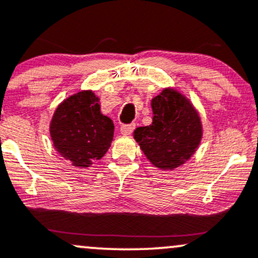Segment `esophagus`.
<instances>
[{
    "instance_id": "34e87169",
    "label": "esophagus",
    "mask_w": 258,
    "mask_h": 258,
    "mask_svg": "<svg viewBox=\"0 0 258 258\" xmlns=\"http://www.w3.org/2000/svg\"><path fill=\"white\" fill-rule=\"evenodd\" d=\"M135 130V123H128V124H122L120 128L121 135L127 136V135H131L132 131Z\"/></svg>"
}]
</instances>
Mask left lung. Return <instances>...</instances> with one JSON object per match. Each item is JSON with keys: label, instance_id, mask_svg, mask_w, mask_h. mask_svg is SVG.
<instances>
[{"label": "left lung", "instance_id": "8db88e82", "mask_svg": "<svg viewBox=\"0 0 258 258\" xmlns=\"http://www.w3.org/2000/svg\"><path fill=\"white\" fill-rule=\"evenodd\" d=\"M153 122L137 127L136 142L155 168L174 170L196 153L203 136L202 121L194 104L174 88H164L152 99Z\"/></svg>", "mask_w": 258, "mask_h": 258}]
</instances>
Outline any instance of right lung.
Masks as SVG:
<instances>
[{
    "label": "right lung",
    "mask_w": 258,
    "mask_h": 258,
    "mask_svg": "<svg viewBox=\"0 0 258 258\" xmlns=\"http://www.w3.org/2000/svg\"><path fill=\"white\" fill-rule=\"evenodd\" d=\"M99 97L81 90L57 106L50 122L53 148L76 168H88L105 155L114 137V122L100 111Z\"/></svg>",
    "instance_id": "1"
}]
</instances>
